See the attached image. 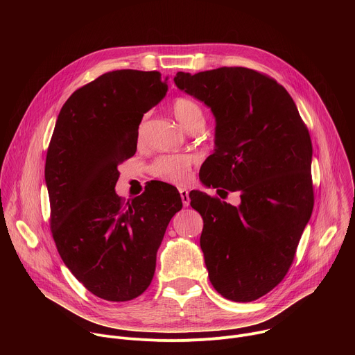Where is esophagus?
<instances>
[{"instance_id": "1", "label": "esophagus", "mask_w": 355, "mask_h": 355, "mask_svg": "<svg viewBox=\"0 0 355 355\" xmlns=\"http://www.w3.org/2000/svg\"><path fill=\"white\" fill-rule=\"evenodd\" d=\"M178 191H180V195H181L182 205H184V207H188L189 202H191V199H189V191H188L187 188H180Z\"/></svg>"}]
</instances>
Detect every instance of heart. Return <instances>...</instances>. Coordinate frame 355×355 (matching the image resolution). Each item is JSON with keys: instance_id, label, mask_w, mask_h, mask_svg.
<instances>
[{"instance_id": "obj_1", "label": "heart", "mask_w": 355, "mask_h": 355, "mask_svg": "<svg viewBox=\"0 0 355 355\" xmlns=\"http://www.w3.org/2000/svg\"><path fill=\"white\" fill-rule=\"evenodd\" d=\"M171 110L177 121L189 132L202 129L205 125V112L196 101L188 96H177ZM144 122L139 125V136L141 135ZM193 159L188 155H164L157 157L150 166V173L156 178L171 184H185L191 178Z\"/></svg>"}]
</instances>
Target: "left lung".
I'll list each match as a JSON object with an SVG mask.
<instances>
[{"instance_id": "obj_1", "label": "left lung", "mask_w": 355, "mask_h": 355, "mask_svg": "<svg viewBox=\"0 0 355 355\" xmlns=\"http://www.w3.org/2000/svg\"><path fill=\"white\" fill-rule=\"evenodd\" d=\"M177 87L205 103L216 118V148L202 164V182L218 193L240 191L239 208L191 191L204 219L200 248L214 288L234 302L274 289L293 263L313 211L312 140L288 91L245 67L193 76Z\"/></svg>"}]
</instances>
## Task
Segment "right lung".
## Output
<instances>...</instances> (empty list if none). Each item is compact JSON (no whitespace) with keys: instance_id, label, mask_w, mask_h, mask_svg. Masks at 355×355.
Here are the masks:
<instances>
[{"instance_id":"obj_1","label":"right lung","mask_w":355,"mask_h":355,"mask_svg":"<svg viewBox=\"0 0 355 355\" xmlns=\"http://www.w3.org/2000/svg\"><path fill=\"white\" fill-rule=\"evenodd\" d=\"M167 88L159 71L99 76L66 101L49 143L50 230L66 267L101 299L132 300L147 289L166 229L182 208L166 182L128 202L115 192L118 166L136 153L143 114Z\"/></svg>"}]
</instances>
